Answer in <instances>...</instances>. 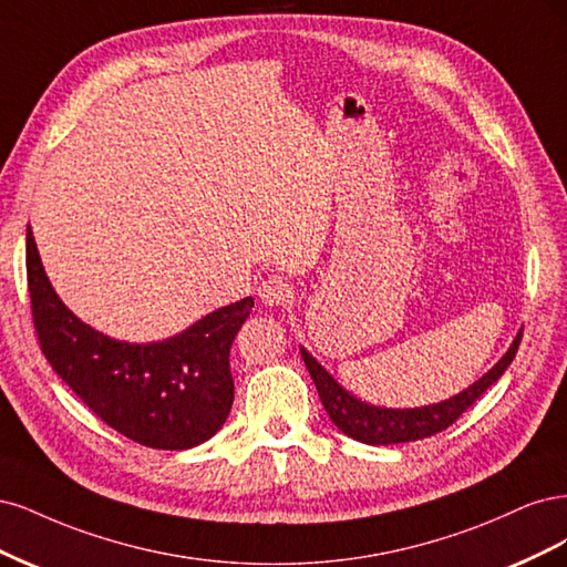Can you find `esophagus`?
<instances>
[{"mask_svg":"<svg viewBox=\"0 0 567 567\" xmlns=\"http://www.w3.org/2000/svg\"><path fill=\"white\" fill-rule=\"evenodd\" d=\"M289 297H291L289 285L278 276H270L259 285V299L266 306H282L289 301Z\"/></svg>","mask_w":567,"mask_h":567,"instance_id":"esophagus-1","label":"esophagus"}]
</instances>
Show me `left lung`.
Here are the masks:
<instances>
[{
	"mask_svg": "<svg viewBox=\"0 0 567 567\" xmlns=\"http://www.w3.org/2000/svg\"><path fill=\"white\" fill-rule=\"evenodd\" d=\"M523 332H518L516 341L511 343L506 355L492 368L483 379H478L473 386L454 395L450 400H443L437 405L429 408H414V410H383L360 403L358 398L346 393L339 383L327 374L313 355L301 349V358L306 368L313 379L318 395L322 405L330 414L337 429H341L346 435H351L353 441L368 443V445H393V443H410V441H422V437L435 435L452 426L456 419H460L476 400L495 383L516 358L518 346H520Z\"/></svg>",
	"mask_w": 567,
	"mask_h": 567,
	"instance_id": "left-lung-1",
	"label": "left lung"
}]
</instances>
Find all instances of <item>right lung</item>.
I'll list each match as a JSON object with an SVG mask.
<instances>
[{
  "mask_svg": "<svg viewBox=\"0 0 567 567\" xmlns=\"http://www.w3.org/2000/svg\"><path fill=\"white\" fill-rule=\"evenodd\" d=\"M25 270L34 332L82 403L130 441L188 450L224 426L233 405L230 346L251 297L214 310L159 343H124L78 320L53 291L28 226Z\"/></svg>",
  "mask_w": 567,
  "mask_h": 567,
  "instance_id": "obj_1",
  "label": "right lung"
}]
</instances>
